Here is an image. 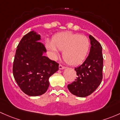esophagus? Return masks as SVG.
I'll use <instances>...</instances> for the list:
<instances>
[{
	"label": "esophagus",
	"instance_id": "34e87169",
	"mask_svg": "<svg viewBox=\"0 0 120 120\" xmlns=\"http://www.w3.org/2000/svg\"><path fill=\"white\" fill-rule=\"evenodd\" d=\"M59 68L60 70H63V69H64L65 68V67L64 66H63L62 65H61V64H60V65H59Z\"/></svg>",
	"mask_w": 120,
	"mask_h": 120
}]
</instances>
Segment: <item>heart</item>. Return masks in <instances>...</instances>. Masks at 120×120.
<instances>
[{
	"label": "heart",
	"mask_w": 120,
	"mask_h": 120,
	"mask_svg": "<svg viewBox=\"0 0 120 120\" xmlns=\"http://www.w3.org/2000/svg\"><path fill=\"white\" fill-rule=\"evenodd\" d=\"M46 46L54 57L59 55V50H63V57L66 62L77 65L87 56L90 41L86 36L67 31L57 34L53 37L52 42H48Z\"/></svg>",
	"instance_id": "1"
}]
</instances>
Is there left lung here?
I'll list each match as a JSON object with an SVG mask.
<instances>
[{
  "label": "left lung",
  "instance_id": "8db88e82",
  "mask_svg": "<svg viewBox=\"0 0 120 120\" xmlns=\"http://www.w3.org/2000/svg\"><path fill=\"white\" fill-rule=\"evenodd\" d=\"M90 53L84 63L75 68L77 79L67 86L74 95L79 97L90 95L100 85L102 80L103 55L101 44L92 36H89Z\"/></svg>",
  "mask_w": 120,
  "mask_h": 120
}]
</instances>
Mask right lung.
I'll list each match as a JSON object with an SVG mask.
<instances>
[{
  "label": "right lung",
  "mask_w": 120,
  "mask_h": 120,
  "mask_svg": "<svg viewBox=\"0 0 120 120\" xmlns=\"http://www.w3.org/2000/svg\"><path fill=\"white\" fill-rule=\"evenodd\" d=\"M41 36L34 31L23 36L16 50L12 72L21 90L29 96H38L46 91L49 78L59 70V64L45 56L46 52Z\"/></svg>",
  "instance_id": "obj_1"
}]
</instances>
